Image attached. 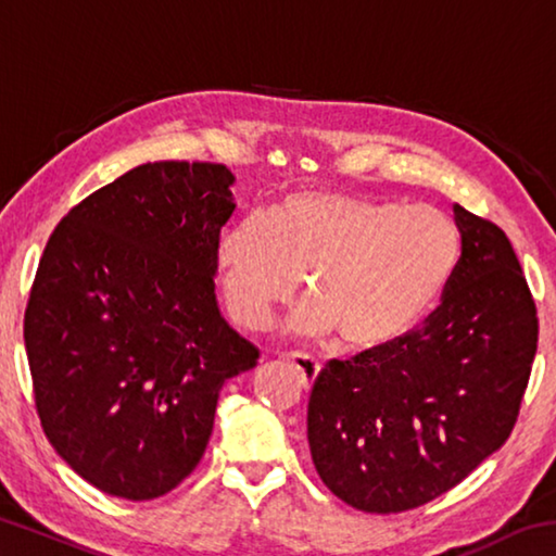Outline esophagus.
<instances>
[{"mask_svg": "<svg viewBox=\"0 0 556 556\" xmlns=\"http://www.w3.org/2000/svg\"><path fill=\"white\" fill-rule=\"evenodd\" d=\"M287 361L296 365V368L301 370V378H304V384L306 388H312L318 378V372H321V365H318L314 357H308V355H291V357H287Z\"/></svg>", "mask_w": 556, "mask_h": 556, "instance_id": "1", "label": "esophagus"}]
</instances>
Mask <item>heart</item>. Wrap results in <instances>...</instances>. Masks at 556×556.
Wrapping results in <instances>:
<instances>
[{"mask_svg": "<svg viewBox=\"0 0 556 556\" xmlns=\"http://www.w3.org/2000/svg\"><path fill=\"white\" fill-rule=\"evenodd\" d=\"M458 232L429 205L338 191L289 193L269 218L248 215L215 250L225 308L262 328L304 277L312 301L291 333L338 336L345 351H380L421 324L458 262Z\"/></svg>", "mask_w": 556, "mask_h": 556, "instance_id": "b5f03b06", "label": "heart"}]
</instances>
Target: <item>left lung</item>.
I'll list each match as a JSON object with an SVG mask.
<instances>
[{
	"instance_id": "obj_1",
	"label": "left lung",
	"mask_w": 556,
	"mask_h": 556,
	"mask_svg": "<svg viewBox=\"0 0 556 556\" xmlns=\"http://www.w3.org/2000/svg\"><path fill=\"white\" fill-rule=\"evenodd\" d=\"M460 257L434 314L402 341L331 361L306 437L328 491L365 513L434 501L501 448L538 353V312L510 240L454 205Z\"/></svg>"
}]
</instances>
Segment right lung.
Returning <instances> with one entry per match:
<instances>
[{
	"label": "right lung",
	"mask_w": 556,
	"mask_h": 556,
	"mask_svg": "<svg viewBox=\"0 0 556 556\" xmlns=\"http://www.w3.org/2000/svg\"><path fill=\"white\" fill-rule=\"evenodd\" d=\"M232 186L223 164H142L75 205L46 244L24 316L36 409L102 493L152 501L181 483L223 384L257 365L215 296Z\"/></svg>",
	"instance_id": "obj_1"
}]
</instances>
